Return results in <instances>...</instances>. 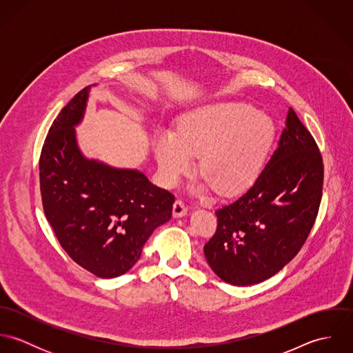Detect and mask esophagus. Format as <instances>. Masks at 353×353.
Wrapping results in <instances>:
<instances>
[{"label": "esophagus", "instance_id": "1", "mask_svg": "<svg viewBox=\"0 0 353 353\" xmlns=\"http://www.w3.org/2000/svg\"><path fill=\"white\" fill-rule=\"evenodd\" d=\"M172 213L175 217H182L188 213V206L186 203L182 201V200H176L174 202V206H172Z\"/></svg>", "mask_w": 353, "mask_h": 353}]
</instances>
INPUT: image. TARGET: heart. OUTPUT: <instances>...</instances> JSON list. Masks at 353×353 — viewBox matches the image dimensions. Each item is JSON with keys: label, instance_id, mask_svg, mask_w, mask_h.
I'll list each match as a JSON object with an SVG mask.
<instances>
[{"label": "heart", "instance_id": "1", "mask_svg": "<svg viewBox=\"0 0 353 353\" xmlns=\"http://www.w3.org/2000/svg\"><path fill=\"white\" fill-rule=\"evenodd\" d=\"M274 136L272 119L246 103H216L186 114L178 133L160 132L153 150L160 176L175 186L200 157L203 189L236 196L252 188L262 172Z\"/></svg>", "mask_w": 353, "mask_h": 353}]
</instances>
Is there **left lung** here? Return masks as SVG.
Returning a JSON list of instances; mask_svg holds the SVG:
<instances>
[{"label": "left lung", "instance_id": "8db88e82", "mask_svg": "<svg viewBox=\"0 0 353 353\" xmlns=\"http://www.w3.org/2000/svg\"><path fill=\"white\" fill-rule=\"evenodd\" d=\"M323 161L292 107L279 147L252 188L216 210L217 230L203 246L212 270L232 285L258 284L302 249L319 210Z\"/></svg>", "mask_w": 353, "mask_h": 353}]
</instances>
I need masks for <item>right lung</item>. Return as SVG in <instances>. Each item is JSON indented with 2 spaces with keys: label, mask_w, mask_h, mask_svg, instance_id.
I'll list each match as a JSON object with an SVG mask.
<instances>
[{
  "label": "right lung",
  "mask_w": 353,
  "mask_h": 353,
  "mask_svg": "<svg viewBox=\"0 0 353 353\" xmlns=\"http://www.w3.org/2000/svg\"><path fill=\"white\" fill-rule=\"evenodd\" d=\"M90 87L69 101L51 125L39 159L43 210L68 255L101 279L126 273L153 230L171 219L174 194L137 170L88 160L74 128Z\"/></svg>",
  "instance_id": "right-lung-1"
}]
</instances>
